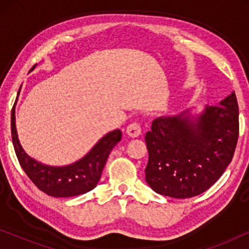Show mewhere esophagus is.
I'll use <instances>...</instances> for the list:
<instances>
[{"label":"esophagus","instance_id":"1","mask_svg":"<svg viewBox=\"0 0 249 249\" xmlns=\"http://www.w3.org/2000/svg\"><path fill=\"white\" fill-rule=\"evenodd\" d=\"M141 132H142V127L138 122H132V124H130L127 127V134L132 138L138 137V136L141 135Z\"/></svg>","mask_w":249,"mask_h":249}]
</instances>
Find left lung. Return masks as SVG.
<instances>
[{
  "label": "left lung",
  "mask_w": 249,
  "mask_h": 249,
  "mask_svg": "<svg viewBox=\"0 0 249 249\" xmlns=\"http://www.w3.org/2000/svg\"><path fill=\"white\" fill-rule=\"evenodd\" d=\"M207 105L195 120L185 115L159 118L146 132L145 179L161 195L189 198L210 188L233 158L239 136L236 94Z\"/></svg>",
  "instance_id": "obj_1"
}]
</instances>
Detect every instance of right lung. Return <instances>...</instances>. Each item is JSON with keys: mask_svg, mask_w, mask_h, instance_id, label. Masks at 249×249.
<instances>
[{"mask_svg": "<svg viewBox=\"0 0 249 249\" xmlns=\"http://www.w3.org/2000/svg\"><path fill=\"white\" fill-rule=\"evenodd\" d=\"M36 67L34 66L30 71ZM20 90V89H19ZM13 105L11 111V135L13 147L18 161L37 188L52 197H72L90 192L100 181L102 171L112 148L121 141V131L105 135L88 154L66 166H50L29 158L20 145L16 129V115Z\"/></svg>", "mask_w": 249, "mask_h": 249, "instance_id": "right-lung-1", "label": "right lung"}]
</instances>
